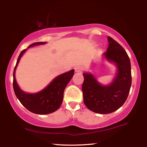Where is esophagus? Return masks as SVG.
Listing matches in <instances>:
<instances>
[{"instance_id":"34e87169","label":"esophagus","mask_w":147,"mask_h":147,"mask_svg":"<svg viewBox=\"0 0 147 147\" xmlns=\"http://www.w3.org/2000/svg\"><path fill=\"white\" fill-rule=\"evenodd\" d=\"M74 70H75V72H76V73H79V72H80L82 70V67L80 65L76 66L74 67Z\"/></svg>"}]
</instances>
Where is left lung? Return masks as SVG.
<instances>
[{"mask_svg": "<svg viewBox=\"0 0 147 147\" xmlns=\"http://www.w3.org/2000/svg\"><path fill=\"white\" fill-rule=\"evenodd\" d=\"M108 48L102 57L115 66L112 82L102 85L92 73H83L84 102L91 111L100 114L112 113L121 108L127 99L131 84V64L127 53L111 37H108Z\"/></svg>", "mask_w": 147, "mask_h": 147, "instance_id": "1", "label": "left lung"}]
</instances>
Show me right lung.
Here are the masks:
<instances>
[{
    "mask_svg": "<svg viewBox=\"0 0 147 147\" xmlns=\"http://www.w3.org/2000/svg\"><path fill=\"white\" fill-rule=\"evenodd\" d=\"M46 42H38L28 46L23 50L17 59L13 71V86L15 94L23 106L31 112L39 115L53 113L59 108L63 98V92L67 85L74 75V70L69 71L56 76L46 88L34 93H28L19 88L16 79V71L21 57L27 49L30 47L46 44Z\"/></svg>",
    "mask_w": 147,
    "mask_h": 147,
    "instance_id": "add662e5",
    "label": "right lung"
}]
</instances>
